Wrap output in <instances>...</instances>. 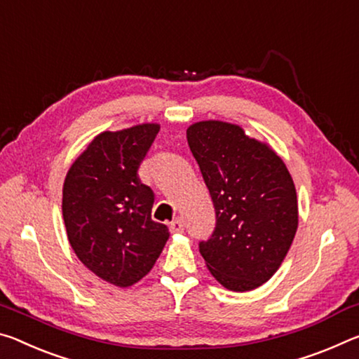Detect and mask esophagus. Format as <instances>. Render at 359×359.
Wrapping results in <instances>:
<instances>
[{
	"mask_svg": "<svg viewBox=\"0 0 359 359\" xmlns=\"http://www.w3.org/2000/svg\"><path fill=\"white\" fill-rule=\"evenodd\" d=\"M170 232H172V233L184 232V221L178 218V219L170 222Z\"/></svg>",
	"mask_w": 359,
	"mask_h": 359,
	"instance_id": "34e87169",
	"label": "esophagus"
}]
</instances>
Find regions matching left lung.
<instances>
[{
  "instance_id": "left-lung-1",
  "label": "left lung",
  "mask_w": 359,
  "mask_h": 359,
  "mask_svg": "<svg viewBox=\"0 0 359 359\" xmlns=\"http://www.w3.org/2000/svg\"><path fill=\"white\" fill-rule=\"evenodd\" d=\"M215 207L216 224L198 251L219 283L251 291L272 277L297 231V196L283 161L238 126L203 121L187 128Z\"/></svg>"
}]
</instances>
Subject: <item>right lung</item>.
Here are the masks:
<instances>
[{
  "label": "right lung",
  "mask_w": 359,
  "mask_h": 359,
  "mask_svg": "<svg viewBox=\"0 0 359 359\" xmlns=\"http://www.w3.org/2000/svg\"><path fill=\"white\" fill-rule=\"evenodd\" d=\"M158 130L143 124L100 133L65 178L69 245L97 277L121 287L149 272L170 237L165 224L151 219L154 192L138 176Z\"/></svg>",
  "instance_id": "add662e5"
}]
</instances>
